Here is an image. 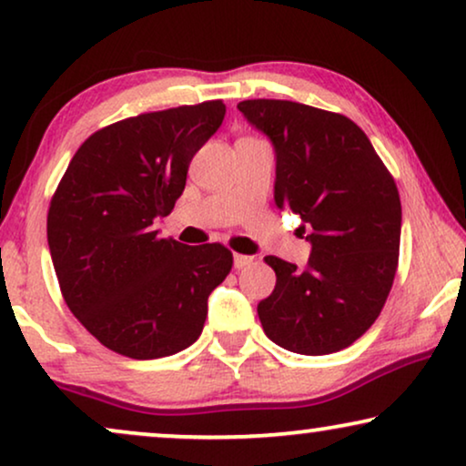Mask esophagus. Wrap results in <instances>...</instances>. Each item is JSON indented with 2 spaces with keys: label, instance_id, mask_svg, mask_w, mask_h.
Listing matches in <instances>:
<instances>
[{
  "label": "esophagus",
  "instance_id": "esophagus-1",
  "mask_svg": "<svg viewBox=\"0 0 466 466\" xmlns=\"http://www.w3.org/2000/svg\"><path fill=\"white\" fill-rule=\"evenodd\" d=\"M233 263H235V269H244V267L254 263V258L252 257H246V254H235Z\"/></svg>",
  "mask_w": 466,
  "mask_h": 466
}]
</instances>
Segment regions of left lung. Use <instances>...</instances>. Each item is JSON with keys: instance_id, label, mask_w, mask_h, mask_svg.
<instances>
[{"instance_id": "1", "label": "left lung", "mask_w": 466, "mask_h": 466, "mask_svg": "<svg viewBox=\"0 0 466 466\" xmlns=\"http://www.w3.org/2000/svg\"><path fill=\"white\" fill-rule=\"evenodd\" d=\"M238 107L276 148V206L311 227L305 269L265 257L276 289L258 303L260 324L290 352H339L378 320L392 289L397 184L365 131L343 114L284 99H246Z\"/></svg>"}]
</instances>
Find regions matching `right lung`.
<instances>
[{"label":"right lung","instance_id":"add662e5","mask_svg":"<svg viewBox=\"0 0 466 466\" xmlns=\"http://www.w3.org/2000/svg\"><path fill=\"white\" fill-rule=\"evenodd\" d=\"M220 99L107 125L80 146L48 208V246L61 295L112 352L161 359L201 335L208 297L233 267L222 244L161 239L195 152L218 131Z\"/></svg>","mask_w":466,"mask_h":466}]
</instances>
